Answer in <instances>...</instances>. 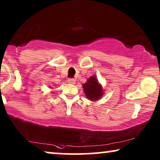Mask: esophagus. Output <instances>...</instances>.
Segmentation results:
<instances>
[{"label": "esophagus", "instance_id": "1", "mask_svg": "<svg viewBox=\"0 0 160 160\" xmlns=\"http://www.w3.org/2000/svg\"><path fill=\"white\" fill-rule=\"evenodd\" d=\"M68 82L69 84H75L76 80L74 79V78H68Z\"/></svg>", "mask_w": 160, "mask_h": 160}]
</instances>
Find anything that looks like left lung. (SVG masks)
Returning a JSON list of instances; mask_svg holds the SVG:
<instances>
[{
  "mask_svg": "<svg viewBox=\"0 0 160 160\" xmlns=\"http://www.w3.org/2000/svg\"><path fill=\"white\" fill-rule=\"evenodd\" d=\"M83 89L86 97L92 101L99 100L103 95L102 86L95 76H91L88 78L87 82L83 84Z\"/></svg>",
  "mask_w": 160,
  "mask_h": 160,
  "instance_id": "left-lung-1",
  "label": "left lung"
}]
</instances>
